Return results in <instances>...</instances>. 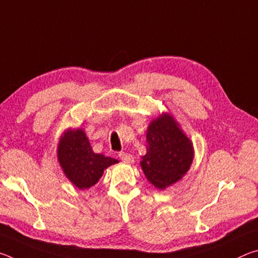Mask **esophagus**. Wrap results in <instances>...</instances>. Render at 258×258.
Masks as SVG:
<instances>
[{
  "label": "esophagus",
  "mask_w": 258,
  "mask_h": 258,
  "mask_svg": "<svg viewBox=\"0 0 258 258\" xmlns=\"http://www.w3.org/2000/svg\"><path fill=\"white\" fill-rule=\"evenodd\" d=\"M118 157H119L121 161H124V163H126V164H131V163H133V161H134L132 155L127 154V152H119Z\"/></svg>",
  "instance_id": "34e87169"
}]
</instances>
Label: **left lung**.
Returning a JSON list of instances; mask_svg holds the SVG:
<instances>
[{"label": "left lung", "instance_id": "left-lung-1", "mask_svg": "<svg viewBox=\"0 0 258 258\" xmlns=\"http://www.w3.org/2000/svg\"><path fill=\"white\" fill-rule=\"evenodd\" d=\"M147 154L140 164L157 189H166L189 171L194 146L173 116L163 113L152 120L147 130Z\"/></svg>", "mask_w": 258, "mask_h": 258}]
</instances>
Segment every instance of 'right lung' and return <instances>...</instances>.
I'll use <instances>...</instances> for the list:
<instances>
[{"label":"right lung","mask_w":258,"mask_h":258,"mask_svg":"<svg viewBox=\"0 0 258 258\" xmlns=\"http://www.w3.org/2000/svg\"><path fill=\"white\" fill-rule=\"evenodd\" d=\"M58 160L64 175L78 189H89L102 176L103 171L118 160L95 154L85 132L69 128L58 145Z\"/></svg>","instance_id":"1"}]
</instances>
